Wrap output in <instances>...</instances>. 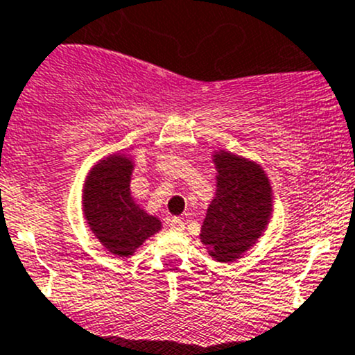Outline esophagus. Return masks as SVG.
Masks as SVG:
<instances>
[{"label": "esophagus", "instance_id": "34e87169", "mask_svg": "<svg viewBox=\"0 0 355 355\" xmlns=\"http://www.w3.org/2000/svg\"><path fill=\"white\" fill-rule=\"evenodd\" d=\"M170 229L177 230V232H182L185 229V222L182 218H171L170 220Z\"/></svg>", "mask_w": 355, "mask_h": 355}]
</instances>
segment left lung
<instances>
[{"mask_svg": "<svg viewBox=\"0 0 355 355\" xmlns=\"http://www.w3.org/2000/svg\"><path fill=\"white\" fill-rule=\"evenodd\" d=\"M216 194L201 227V243L216 261H232L250 250L272 213L269 177L253 161L220 150L213 156Z\"/></svg>", "mask_w": 355, "mask_h": 355, "instance_id": "obj_1", "label": "left lung"}]
</instances>
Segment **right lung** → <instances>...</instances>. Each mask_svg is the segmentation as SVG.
<instances>
[{
    "mask_svg": "<svg viewBox=\"0 0 355 355\" xmlns=\"http://www.w3.org/2000/svg\"><path fill=\"white\" fill-rule=\"evenodd\" d=\"M133 163L112 154L95 164L83 191L85 218L111 253L130 257L137 248L161 230L159 218L147 215L130 194Z\"/></svg>",
    "mask_w": 355,
    "mask_h": 355,
    "instance_id": "1",
    "label": "right lung"
}]
</instances>
